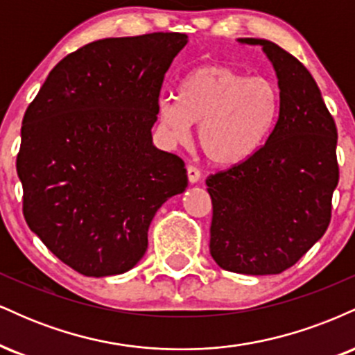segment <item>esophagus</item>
<instances>
[{"instance_id": "esophagus-1", "label": "esophagus", "mask_w": 355, "mask_h": 355, "mask_svg": "<svg viewBox=\"0 0 355 355\" xmlns=\"http://www.w3.org/2000/svg\"><path fill=\"white\" fill-rule=\"evenodd\" d=\"M187 175H189V182L191 183V185L197 182H200V170L195 168V166H191V165L187 166Z\"/></svg>"}]
</instances>
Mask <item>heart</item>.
Segmentation results:
<instances>
[{
    "mask_svg": "<svg viewBox=\"0 0 355 355\" xmlns=\"http://www.w3.org/2000/svg\"><path fill=\"white\" fill-rule=\"evenodd\" d=\"M279 95L270 81L207 64L183 78L178 96L158 100V120L173 141L189 140L198 125V148L209 164L232 168L262 148L274 126Z\"/></svg>",
    "mask_w": 355,
    "mask_h": 355,
    "instance_id": "heart-1",
    "label": "heart"
}]
</instances>
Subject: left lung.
<instances>
[{"instance_id":"8db88e82","label":"left lung","mask_w":355,"mask_h":355,"mask_svg":"<svg viewBox=\"0 0 355 355\" xmlns=\"http://www.w3.org/2000/svg\"><path fill=\"white\" fill-rule=\"evenodd\" d=\"M237 42L262 46L274 67L279 118L250 160L207 178L214 207L210 255L235 274L274 275L327 230L339 183L337 128L299 60L267 40Z\"/></svg>"}]
</instances>
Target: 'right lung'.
I'll list each match as a JSON object with an SVG mask.
<instances>
[{
  "instance_id": "obj_1",
  "label": "right lung",
  "mask_w": 355,
  "mask_h": 355,
  "mask_svg": "<svg viewBox=\"0 0 355 355\" xmlns=\"http://www.w3.org/2000/svg\"><path fill=\"white\" fill-rule=\"evenodd\" d=\"M187 43L182 33L89 43L53 68L24 113V218L80 274L135 267L157 210L187 189L185 164L152 140L164 76Z\"/></svg>"
}]
</instances>
